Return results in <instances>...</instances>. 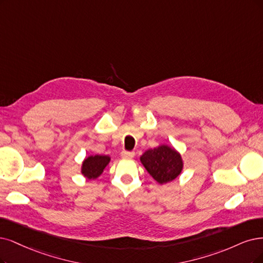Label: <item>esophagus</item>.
<instances>
[{"mask_svg":"<svg viewBox=\"0 0 263 263\" xmlns=\"http://www.w3.org/2000/svg\"><path fill=\"white\" fill-rule=\"evenodd\" d=\"M121 156L123 158H133L134 157V153L133 152H126V151H123L121 153Z\"/></svg>","mask_w":263,"mask_h":263,"instance_id":"obj_1","label":"esophagus"}]
</instances>
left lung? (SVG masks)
Masks as SVG:
<instances>
[{
    "label": "left lung",
    "mask_w": 263,
    "mask_h": 263,
    "mask_svg": "<svg viewBox=\"0 0 263 263\" xmlns=\"http://www.w3.org/2000/svg\"><path fill=\"white\" fill-rule=\"evenodd\" d=\"M140 161L160 185L176 180L184 167L182 155L167 144L147 149L140 157Z\"/></svg>",
    "instance_id": "1"
}]
</instances>
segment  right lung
<instances>
[{
  "label": "right lung",
  "mask_w": 263,
  "mask_h": 263,
  "mask_svg": "<svg viewBox=\"0 0 263 263\" xmlns=\"http://www.w3.org/2000/svg\"><path fill=\"white\" fill-rule=\"evenodd\" d=\"M110 162L108 155H94L86 157L81 164V174L87 180H95L104 172Z\"/></svg>",
  "instance_id": "right-lung-1"
}]
</instances>
